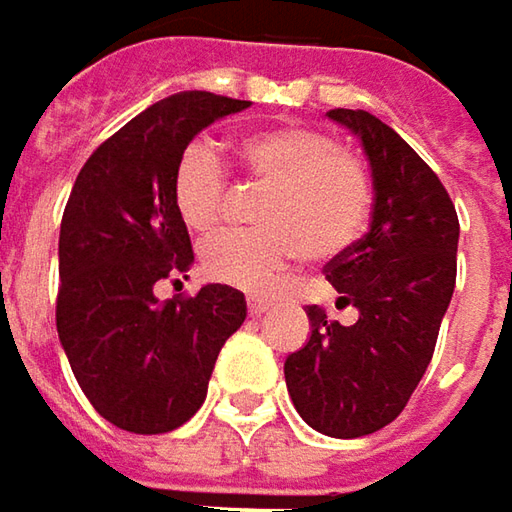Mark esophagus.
I'll use <instances>...</instances> for the list:
<instances>
[{"label": "esophagus", "instance_id": "esophagus-1", "mask_svg": "<svg viewBox=\"0 0 512 512\" xmlns=\"http://www.w3.org/2000/svg\"><path fill=\"white\" fill-rule=\"evenodd\" d=\"M246 306H249V314H252V317H260L263 311H269V306H272V303H269V300H263V297H255V294H252V297H246Z\"/></svg>", "mask_w": 512, "mask_h": 512}]
</instances>
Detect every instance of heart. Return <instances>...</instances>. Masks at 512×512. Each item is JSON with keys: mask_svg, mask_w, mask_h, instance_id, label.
<instances>
[{"mask_svg": "<svg viewBox=\"0 0 512 512\" xmlns=\"http://www.w3.org/2000/svg\"><path fill=\"white\" fill-rule=\"evenodd\" d=\"M238 167L269 186L260 201V229H223L201 249L206 277L243 291H272L309 252L331 260L351 249L368 226L374 189L368 169L328 135L309 127H269L246 135L235 150ZM229 172L206 141L189 144L172 172V203L192 232L221 223Z\"/></svg>", "mask_w": 512, "mask_h": 512, "instance_id": "1", "label": "heart"}]
</instances>
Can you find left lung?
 Segmentation results:
<instances>
[{
    "label": "left lung",
    "mask_w": 512,
    "mask_h": 512,
    "mask_svg": "<svg viewBox=\"0 0 512 512\" xmlns=\"http://www.w3.org/2000/svg\"><path fill=\"white\" fill-rule=\"evenodd\" d=\"M362 141L374 178L371 229L326 263L337 309L309 306V343L283 365L289 397L314 431L357 439L394 422L436 348L456 286L459 218L448 189L388 124L365 110H328Z\"/></svg>",
    "instance_id": "obj_1"
}]
</instances>
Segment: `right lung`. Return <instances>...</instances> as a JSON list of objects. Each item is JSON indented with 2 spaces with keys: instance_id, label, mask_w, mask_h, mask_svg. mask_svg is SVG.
Masks as SVG:
<instances>
[{
  "instance_id": "obj_1",
  "label": "right lung",
  "mask_w": 512,
  "mask_h": 512,
  "mask_svg": "<svg viewBox=\"0 0 512 512\" xmlns=\"http://www.w3.org/2000/svg\"><path fill=\"white\" fill-rule=\"evenodd\" d=\"M246 107L203 90L152 104L87 158L64 206L59 340L84 397L121 431L167 433L192 419L223 343L246 320L243 294L223 283L164 303L152 291L195 260L172 203L181 152Z\"/></svg>"
}]
</instances>
